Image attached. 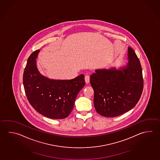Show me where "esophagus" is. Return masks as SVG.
I'll use <instances>...</instances> for the list:
<instances>
[{
    "mask_svg": "<svg viewBox=\"0 0 160 160\" xmlns=\"http://www.w3.org/2000/svg\"><path fill=\"white\" fill-rule=\"evenodd\" d=\"M84 78H85V81H86V82L87 83H88L90 82V76L86 75Z\"/></svg>",
    "mask_w": 160,
    "mask_h": 160,
    "instance_id": "1",
    "label": "esophagus"
}]
</instances>
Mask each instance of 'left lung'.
Returning <instances> with one entry per match:
<instances>
[{"mask_svg":"<svg viewBox=\"0 0 160 160\" xmlns=\"http://www.w3.org/2000/svg\"><path fill=\"white\" fill-rule=\"evenodd\" d=\"M128 62L122 67L95 70L90 76L93 104L102 116H118L131 110L143 88L142 69L134 49L128 47Z\"/></svg>","mask_w":160,"mask_h":160,"instance_id":"8db88e82","label":"left lung"}]
</instances>
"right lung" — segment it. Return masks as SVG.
<instances>
[{
  "mask_svg": "<svg viewBox=\"0 0 160 160\" xmlns=\"http://www.w3.org/2000/svg\"><path fill=\"white\" fill-rule=\"evenodd\" d=\"M40 50L32 52L23 75L26 97L35 111L51 119H63L73 110L76 97L85 85L84 74L69 80L51 79L41 74L36 59Z\"/></svg>",
  "mask_w": 160,
  "mask_h": 160,
  "instance_id": "1",
  "label": "right lung"
}]
</instances>
